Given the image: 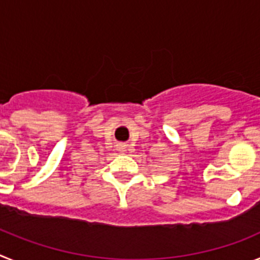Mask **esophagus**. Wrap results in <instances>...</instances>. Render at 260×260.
<instances>
[{"mask_svg": "<svg viewBox=\"0 0 260 260\" xmlns=\"http://www.w3.org/2000/svg\"><path fill=\"white\" fill-rule=\"evenodd\" d=\"M126 150H127L126 144H117V151H119L121 153H125Z\"/></svg>", "mask_w": 260, "mask_h": 260, "instance_id": "obj_1", "label": "esophagus"}]
</instances>
